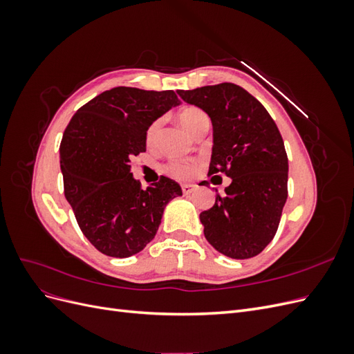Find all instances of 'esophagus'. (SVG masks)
<instances>
[{
  "mask_svg": "<svg viewBox=\"0 0 354 354\" xmlns=\"http://www.w3.org/2000/svg\"><path fill=\"white\" fill-rule=\"evenodd\" d=\"M194 190H195L194 185H183V186H181V192H183V195H190Z\"/></svg>",
  "mask_w": 354,
  "mask_h": 354,
  "instance_id": "esophagus-1",
  "label": "esophagus"
}]
</instances>
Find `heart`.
<instances>
[{"instance_id": "1", "label": "heart", "mask_w": 354, "mask_h": 354, "mask_svg": "<svg viewBox=\"0 0 354 354\" xmlns=\"http://www.w3.org/2000/svg\"><path fill=\"white\" fill-rule=\"evenodd\" d=\"M177 121L178 124L185 128L186 131H189L190 134H196L198 131H201L202 128H205L209 125V118L208 115L203 112L202 109L196 108V106H185L183 109H180L177 112ZM159 121H155L149 130L146 133V140L147 143H151L158 130H159ZM198 168V164L194 162V160H173L167 165V171L168 174H171L173 177L178 178V180H187L192 176L195 174V171Z\"/></svg>"}]
</instances>
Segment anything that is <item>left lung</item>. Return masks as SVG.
<instances>
[{
  "instance_id": "obj_1",
  "label": "left lung",
  "mask_w": 354,
  "mask_h": 354,
  "mask_svg": "<svg viewBox=\"0 0 354 354\" xmlns=\"http://www.w3.org/2000/svg\"><path fill=\"white\" fill-rule=\"evenodd\" d=\"M208 113L212 155L208 174L224 173L226 195L201 212L207 241L230 259L259 255L274 238L288 198V156L282 136L264 106L232 82L178 90Z\"/></svg>"
}]
</instances>
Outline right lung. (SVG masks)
Wrapping results in <instances>:
<instances>
[{
    "mask_svg": "<svg viewBox=\"0 0 354 354\" xmlns=\"http://www.w3.org/2000/svg\"><path fill=\"white\" fill-rule=\"evenodd\" d=\"M180 104L173 90L115 87L72 116L60 143L65 196L84 236L102 254L125 259L158 232L167 203L181 196L174 180L160 177L142 189L131 158L146 152V131Z\"/></svg>",
    "mask_w": 354,
    "mask_h": 354,
    "instance_id": "add662e5",
    "label": "right lung"
}]
</instances>
